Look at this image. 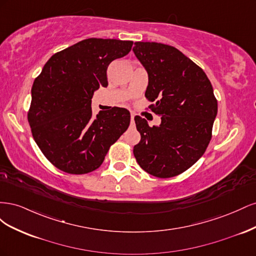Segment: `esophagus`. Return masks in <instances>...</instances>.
I'll list each match as a JSON object with an SVG mask.
<instances>
[{"label": "esophagus", "mask_w": 256, "mask_h": 256, "mask_svg": "<svg viewBox=\"0 0 256 256\" xmlns=\"http://www.w3.org/2000/svg\"><path fill=\"white\" fill-rule=\"evenodd\" d=\"M134 116H136V114L131 113V122H134Z\"/></svg>", "instance_id": "esophagus-1"}]
</instances>
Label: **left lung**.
<instances>
[{
    "instance_id": "1",
    "label": "left lung",
    "mask_w": 256,
    "mask_h": 256,
    "mask_svg": "<svg viewBox=\"0 0 256 256\" xmlns=\"http://www.w3.org/2000/svg\"><path fill=\"white\" fill-rule=\"evenodd\" d=\"M134 52L148 72L145 97L161 116L159 127L136 116L141 141L134 154L145 172L159 178L187 171L203 156L212 136L218 102L203 69L172 46L134 42Z\"/></svg>"
}]
</instances>
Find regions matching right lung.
<instances>
[{"label": "right lung", "instance_id": "add662e5", "mask_svg": "<svg viewBox=\"0 0 256 256\" xmlns=\"http://www.w3.org/2000/svg\"><path fill=\"white\" fill-rule=\"evenodd\" d=\"M134 42L88 38L49 58L32 86L28 120L36 144L65 173L95 171L125 132L130 113L114 106L92 118L94 92L108 86L111 62L127 56Z\"/></svg>", "mask_w": 256, "mask_h": 256}]
</instances>
